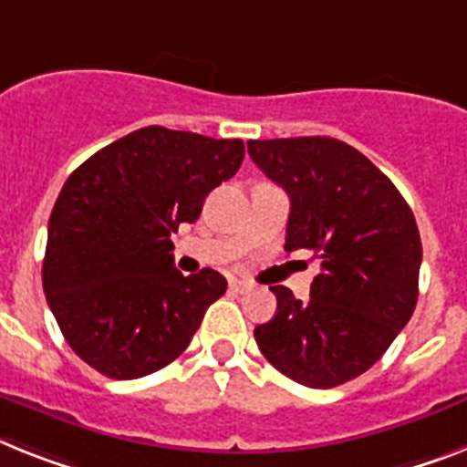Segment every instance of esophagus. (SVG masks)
<instances>
[{"mask_svg": "<svg viewBox=\"0 0 467 467\" xmlns=\"http://www.w3.org/2000/svg\"><path fill=\"white\" fill-rule=\"evenodd\" d=\"M229 288H231V294H245V291L250 288V284L248 281H241V279H231Z\"/></svg>", "mask_w": 467, "mask_h": 467, "instance_id": "esophagus-1", "label": "esophagus"}]
</instances>
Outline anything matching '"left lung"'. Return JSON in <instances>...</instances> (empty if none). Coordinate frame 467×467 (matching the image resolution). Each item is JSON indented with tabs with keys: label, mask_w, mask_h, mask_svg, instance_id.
I'll return each mask as SVG.
<instances>
[{
	"label": "left lung",
	"mask_w": 467,
	"mask_h": 467,
	"mask_svg": "<svg viewBox=\"0 0 467 467\" xmlns=\"http://www.w3.org/2000/svg\"><path fill=\"white\" fill-rule=\"evenodd\" d=\"M248 155L288 192L284 248L322 260L307 300L269 286L276 315L255 327L262 356L303 387L356 379L418 303L422 243L413 210L363 152L337 138L248 140Z\"/></svg>",
	"instance_id": "1"
}]
</instances>
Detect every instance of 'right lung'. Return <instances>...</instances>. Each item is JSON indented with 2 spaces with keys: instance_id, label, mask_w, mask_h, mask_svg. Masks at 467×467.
<instances>
[{
  "instance_id": "1",
  "label": "right lung",
  "mask_w": 467,
  "mask_h": 467,
  "mask_svg": "<svg viewBox=\"0 0 467 467\" xmlns=\"http://www.w3.org/2000/svg\"><path fill=\"white\" fill-rule=\"evenodd\" d=\"M243 140L138 129L86 160L54 202L42 262L49 310L73 353L111 379L167 368L226 291L214 269L183 276L171 234L241 167Z\"/></svg>"
}]
</instances>
